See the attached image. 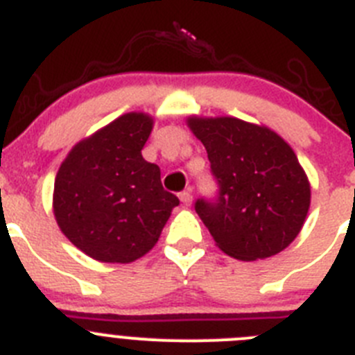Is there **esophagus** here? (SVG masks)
<instances>
[{
    "label": "esophagus",
    "instance_id": "obj_1",
    "mask_svg": "<svg viewBox=\"0 0 355 355\" xmlns=\"http://www.w3.org/2000/svg\"><path fill=\"white\" fill-rule=\"evenodd\" d=\"M180 201L184 203V205H191V203H193V193H191L189 189L180 193Z\"/></svg>",
    "mask_w": 355,
    "mask_h": 355
}]
</instances>
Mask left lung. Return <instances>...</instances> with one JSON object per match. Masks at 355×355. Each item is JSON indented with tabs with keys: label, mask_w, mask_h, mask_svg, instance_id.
Listing matches in <instances>:
<instances>
[{
	"label": "left lung",
	"mask_w": 355,
	"mask_h": 355,
	"mask_svg": "<svg viewBox=\"0 0 355 355\" xmlns=\"http://www.w3.org/2000/svg\"><path fill=\"white\" fill-rule=\"evenodd\" d=\"M187 127L203 143L217 200L194 209L216 245L242 261L263 260L288 248L311 203V185L292 146L265 125L233 116H189Z\"/></svg>",
	"instance_id": "left-lung-1"
}]
</instances>
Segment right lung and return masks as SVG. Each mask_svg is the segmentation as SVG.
<instances>
[{"label":"right lung","instance_id":"right-lung-1","mask_svg":"<svg viewBox=\"0 0 355 355\" xmlns=\"http://www.w3.org/2000/svg\"><path fill=\"white\" fill-rule=\"evenodd\" d=\"M154 116L125 113L72 146L60 166L53 212L62 233L104 263H130L157 244L180 203L141 150Z\"/></svg>","mask_w":355,"mask_h":355}]
</instances>
